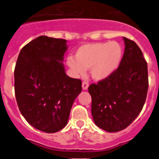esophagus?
Returning <instances> with one entry per match:
<instances>
[{
  "instance_id": "1",
  "label": "esophagus",
  "mask_w": 159,
  "mask_h": 159,
  "mask_svg": "<svg viewBox=\"0 0 159 159\" xmlns=\"http://www.w3.org/2000/svg\"><path fill=\"white\" fill-rule=\"evenodd\" d=\"M88 86H89V84L87 81H84L82 84V88L83 90H87L88 88Z\"/></svg>"
}]
</instances>
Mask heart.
Returning <instances> with one entry per match:
<instances>
[{
	"label": "heart",
	"instance_id": "heart-1",
	"mask_svg": "<svg viewBox=\"0 0 159 159\" xmlns=\"http://www.w3.org/2000/svg\"><path fill=\"white\" fill-rule=\"evenodd\" d=\"M123 58V48L118 42L84 44L78 48L75 58L68 57L67 64L75 76H82L91 68V75L103 80L118 69Z\"/></svg>",
	"mask_w": 159,
	"mask_h": 159
}]
</instances>
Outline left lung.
<instances>
[{"label": "left lung", "instance_id": "left-lung-1", "mask_svg": "<svg viewBox=\"0 0 159 159\" xmlns=\"http://www.w3.org/2000/svg\"><path fill=\"white\" fill-rule=\"evenodd\" d=\"M124 54L111 75L88 88L92 115L97 127L107 132L127 127L139 115L148 90L147 64L139 47L123 38Z\"/></svg>", "mask_w": 159, "mask_h": 159}]
</instances>
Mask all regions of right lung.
I'll list each match as a JSON object with an SVG mask.
<instances>
[{
    "label": "right lung",
    "mask_w": 159,
    "mask_h": 159,
    "mask_svg": "<svg viewBox=\"0 0 159 159\" xmlns=\"http://www.w3.org/2000/svg\"><path fill=\"white\" fill-rule=\"evenodd\" d=\"M67 49L66 40L40 36L21 49L16 60L14 87L20 111L29 124L46 133L65 127L82 91L80 80L66 75Z\"/></svg>",
    "instance_id": "obj_1"
}]
</instances>
